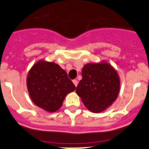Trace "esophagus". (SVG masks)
I'll return each instance as SVG.
<instances>
[{"mask_svg":"<svg viewBox=\"0 0 149 149\" xmlns=\"http://www.w3.org/2000/svg\"><path fill=\"white\" fill-rule=\"evenodd\" d=\"M72 82H73V84L75 85L76 87L78 86V80H77V79H73V80H72Z\"/></svg>","mask_w":149,"mask_h":149,"instance_id":"obj_1","label":"esophagus"}]
</instances>
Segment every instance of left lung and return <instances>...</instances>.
Here are the masks:
<instances>
[{"label": "left lung", "instance_id": "1", "mask_svg": "<svg viewBox=\"0 0 149 149\" xmlns=\"http://www.w3.org/2000/svg\"><path fill=\"white\" fill-rule=\"evenodd\" d=\"M82 77L76 92L89 111L102 112L116 100L120 90V79L111 65L86 64Z\"/></svg>", "mask_w": 149, "mask_h": 149}]
</instances>
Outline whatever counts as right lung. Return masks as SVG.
Segmentation results:
<instances>
[{"label":"right lung","mask_w":149,"mask_h":149,"mask_svg":"<svg viewBox=\"0 0 149 149\" xmlns=\"http://www.w3.org/2000/svg\"><path fill=\"white\" fill-rule=\"evenodd\" d=\"M27 88L36 105L54 112L61 108L66 95L73 92L76 86L59 65L40 61L29 72Z\"/></svg>","instance_id":"1"}]
</instances>
